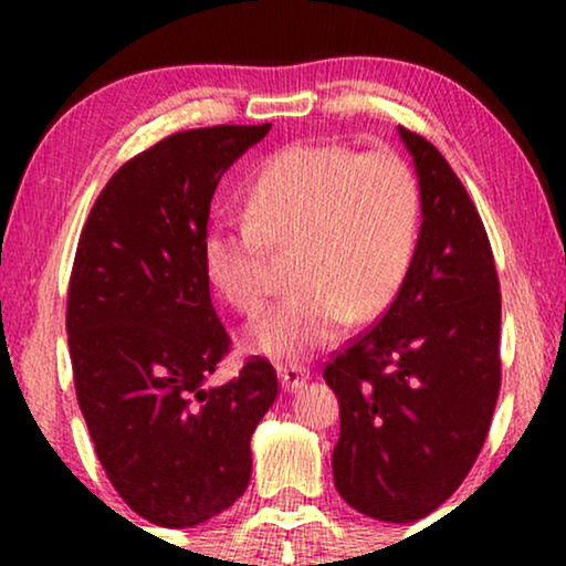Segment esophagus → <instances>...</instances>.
I'll return each instance as SVG.
<instances>
[{
  "label": "esophagus",
  "mask_w": 566,
  "mask_h": 566,
  "mask_svg": "<svg viewBox=\"0 0 566 566\" xmlns=\"http://www.w3.org/2000/svg\"><path fill=\"white\" fill-rule=\"evenodd\" d=\"M277 378H281L285 391H298L308 381V370L304 366H277Z\"/></svg>",
  "instance_id": "obj_1"
}]
</instances>
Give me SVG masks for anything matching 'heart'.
I'll return each instance as SVG.
<instances>
[{"instance_id": "obj_1", "label": "heart", "mask_w": 566, "mask_h": 566, "mask_svg": "<svg viewBox=\"0 0 566 566\" xmlns=\"http://www.w3.org/2000/svg\"><path fill=\"white\" fill-rule=\"evenodd\" d=\"M244 211L247 219L208 227L206 275L237 312L254 316L275 291L268 247L296 250L298 289L247 329V347L298 360L397 298L415 258L420 188L391 151L298 142L262 161L244 190Z\"/></svg>"}]
</instances>
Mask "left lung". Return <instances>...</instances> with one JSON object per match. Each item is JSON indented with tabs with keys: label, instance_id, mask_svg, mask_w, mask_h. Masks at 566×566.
<instances>
[{
	"label": "left lung",
	"instance_id": "obj_1",
	"mask_svg": "<svg viewBox=\"0 0 566 566\" xmlns=\"http://www.w3.org/2000/svg\"><path fill=\"white\" fill-rule=\"evenodd\" d=\"M420 180L412 268L381 322L324 368L339 401L332 453L347 505L384 523L459 490L500 394V281L484 223L428 138L399 126Z\"/></svg>",
	"mask_w": 566,
	"mask_h": 566
}]
</instances>
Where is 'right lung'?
Masks as SVG:
<instances>
[{
  "label": "right lung",
  "instance_id": "1",
  "mask_svg": "<svg viewBox=\"0 0 566 566\" xmlns=\"http://www.w3.org/2000/svg\"><path fill=\"white\" fill-rule=\"evenodd\" d=\"M262 126L172 134L126 161L92 206L69 283L74 386L97 459L126 505L192 528L242 497L250 440L277 397L262 358L208 378L229 353L203 268L221 175Z\"/></svg>",
  "mask_w": 566,
  "mask_h": 566
}]
</instances>
